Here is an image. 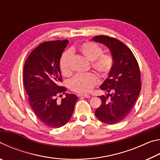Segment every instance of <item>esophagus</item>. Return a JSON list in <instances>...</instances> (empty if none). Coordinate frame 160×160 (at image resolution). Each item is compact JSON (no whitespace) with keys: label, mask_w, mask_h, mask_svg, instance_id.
Segmentation results:
<instances>
[{"label":"esophagus","mask_w":160,"mask_h":160,"mask_svg":"<svg viewBox=\"0 0 160 160\" xmlns=\"http://www.w3.org/2000/svg\"><path fill=\"white\" fill-rule=\"evenodd\" d=\"M79 97H85V98H90V96L88 95V94H78V95Z\"/></svg>","instance_id":"1"}]
</instances>
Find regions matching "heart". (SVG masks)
<instances>
[{
	"instance_id": "obj_1",
	"label": "heart",
	"mask_w": 160,
	"mask_h": 160,
	"mask_svg": "<svg viewBox=\"0 0 160 160\" xmlns=\"http://www.w3.org/2000/svg\"><path fill=\"white\" fill-rule=\"evenodd\" d=\"M80 53L92 62L94 69L102 76H107L112 68L113 61L109 56L102 55V48L93 42H85L79 48ZM72 53L66 51L62 56L60 61V69L62 74L68 76L71 73L70 61ZM99 80L93 73L78 74L69 81L68 87L72 91L79 94H88L92 90L94 86L98 85Z\"/></svg>"
}]
</instances>
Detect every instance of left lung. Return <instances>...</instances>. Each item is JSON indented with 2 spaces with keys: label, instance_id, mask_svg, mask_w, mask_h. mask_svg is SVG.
Here are the masks:
<instances>
[{
  "label": "left lung",
  "instance_id": "obj_1",
  "mask_svg": "<svg viewBox=\"0 0 160 160\" xmlns=\"http://www.w3.org/2000/svg\"><path fill=\"white\" fill-rule=\"evenodd\" d=\"M92 40L109 48L113 63L109 77L100 86L107 94L99 97L102 103L95 115L104 123H117L128 114L139 96L141 82L138 63L131 49L115 38L100 35Z\"/></svg>",
  "mask_w": 160,
  "mask_h": 160
}]
</instances>
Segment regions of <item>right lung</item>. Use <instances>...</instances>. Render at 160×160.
<instances>
[{
  "label": "right lung",
  "instance_id": "add662e5",
  "mask_svg": "<svg viewBox=\"0 0 160 160\" xmlns=\"http://www.w3.org/2000/svg\"><path fill=\"white\" fill-rule=\"evenodd\" d=\"M68 44V40L42 43L29 54L24 66L29 104L39 120L51 128H60L68 122L78 100L75 94L66 93L61 102L57 101L58 94L66 91L60 86V60Z\"/></svg>",
  "mask_w": 160,
  "mask_h": 160
}]
</instances>
